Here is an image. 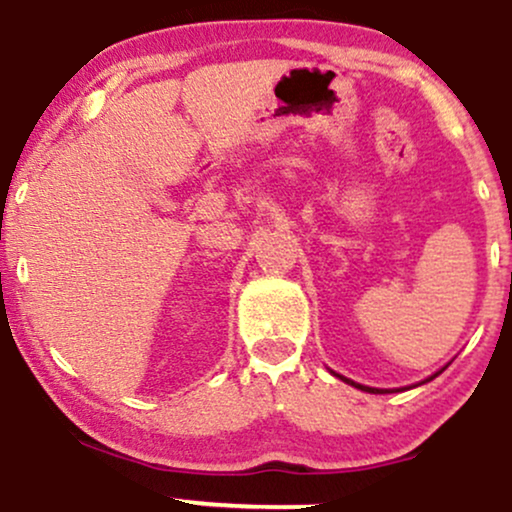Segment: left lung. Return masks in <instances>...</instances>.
I'll return each instance as SVG.
<instances>
[{
  "label": "left lung",
  "instance_id": "obj_1",
  "mask_svg": "<svg viewBox=\"0 0 512 512\" xmlns=\"http://www.w3.org/2000/svg\"><path fill=\"white\" fill-rule=\"evenodd\" d=\"M438 375V373H436ZM436 375H431V378L428 380H433L436 378ZM339 378H342V375H339ZM342 380H346V378H342ZM346 383H351V380H346ZM354 387H358V390H366V392H375V395H378V392H383V390H375V387H366V385H356V383H351Z\"/></svg>",
  "mask_w": 512,
  "mask_h": 512
}]
</instances>
